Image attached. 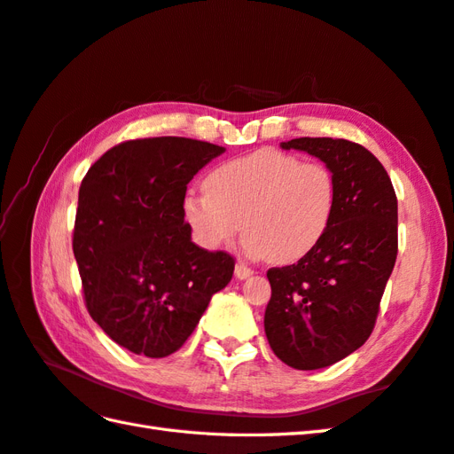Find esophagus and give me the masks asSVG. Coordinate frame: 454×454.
<instances>
[{
	"mask_svg": "<svg viewBox=\"0 0 454 454\" xmlns=\"http://www.w3.org/2000/svg\"><path fill=\"white\" fill-rule=\"evenodd\" d=\"M235 275L239 279H247V278H250L252 275V270L248 268V265L245 263V262H237V265H235Z\"/></svg>",
	"mask_w": 454,
	"mask_h": 454,
	"instance_id": "1",
	"label": "esophagus"
}]
</instances>
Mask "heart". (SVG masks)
<instances>
[{"label":"heart","mask_w":454,"mask_h":454,"mask_svg":"<svg viewBox=\"0 0 454 454\" xmlns=\"http://www.w3.org/2000/svg\"><path fill=\"white\" fill-rule=\"evenodd\" d=\"M337 179L329 165L275 148L217 165L204 192H189L183 214L206 248L225 247L245 229V247L273 263L310 254L331 227Z\"/></svg>","instance_id":"1"}]
</instances>
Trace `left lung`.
Listing matches in <instances>:
<instances>
[{
  "label": "left lung",
  "instance_id": "obj_1",
  "mask_svg": "<svg viewBox=\"0 0 454 454\" xmlns=\"http://www.w3.org/2000/svg\"><path fill=\"white\" fill-rule=\"evenodd\" d=\"M335 173L337 207L322 242L293 265L268 270L263 327L271 350L294 370L325 368L372 335L395 268L396 194L380 160L345 138H294Z\"/></svg>",
  "mask_w": 454,
  "mask_h": 454
}]
</instances>
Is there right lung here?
I'll return each instance as SVG.
<instances>
[{"label":"right lung","mask_w":454,"mask_h":454,"mask_svg":"<svg viewBox=\"0 0 454 454\" xmlns=\"http://www.w3.org/2000/svg\"><path fill=\"white\" fill-rule=\"evenodd\" d=\"M223 152L183 137L127 140L81 183L73 252L88 314L135 355L179 350L233 278L235 258L196 247L183 214L186 184Z\"/></svg>","instance_id":"obj_1"}]
</instances>
